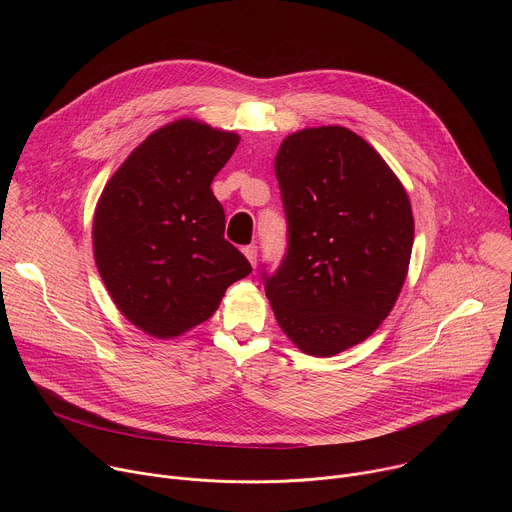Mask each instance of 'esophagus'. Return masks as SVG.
Returning <instances> with one entry per match:
<instances>
[{"mask_svg": "<svg viewBox=\"0 0 512 512\" xmlns=\"http://www.w3.org/2000/svg\"><path fill=\"white\" fill-rule=\"evenodd\" d=\"M243 253L249 259V263L255 267L257 265V247L255 245H247V247H243Z\"/></svg>", "mask_w": 512, "mask_h": 512, "instance_id": "esophagus-1", "label": "esophagus"}]
</instances>
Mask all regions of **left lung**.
Returning a JSON list of instances; mask_svg holds the SVG:
<instances>
[{
    "mask_svg": "<svg viewBox=\"0 0 512 512\" xmlns=\"http://www.w3.org/2000/svg\"><path fill=\"white\" fill-rule=\"evenodd\" d=\"M287 255L265 296L302 352L334 356L393 310L413 247L409 196L379 152L340 125L287 135L275 156Z\"/></svg>",
    "mask_w": 512,
    "mask_h": 512,
    "instance_id": "obj_1",
    "label": "left lung"
}]
</instances>
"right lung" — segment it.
Masks as SVG:
<instances>
[{
  "instance_id": "add662e5",
  "label": "right lung",
  "mask_w": 512,
  "mask_h": 512,
  "mask_svg": "<svg viewBox=\"0 0 512 512\" xmlns=\"http://www.w3.org/2000/svg\"><path fill=\"white\" fill-rule=\"evenodd\" d=\"M237 145L233 131L172 121L137 145L97 202V269L119 312L145 334L174 338L202 324L251 273L225 239V210L210 188Z\"/></svg>"
}]
</instances>
